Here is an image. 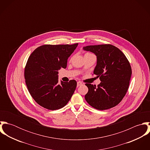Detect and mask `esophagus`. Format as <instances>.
Here are the masks:
<instances>
[{"instance_id": "1", "label": "esophagus", "mask_w": 150, "mask_h": 150, "mask_svg": "<svg viewBox=\"0 0 150 150\" xmlns=\"http://www.w3.org/2000/svg\"><path fill=\"white\" fill-rule=\"evenodd\" d=\"M81 85H83V83H81V81L77 82V86H81Z\"/></svg>"}]
</instances>
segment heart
<instances>
[{"mask_svg":"<svg viewBox=\"0 0 150 150\" xmlns=\"http://www.w3.org/2000/svg\"><path fill=\"white\" fill-rule=\"evenodd\" d=\"M92 54H91V53H89V52H86V54H85V55H92Z\"/></svg>","mask_w":150,"mask_h":150,"instance_id":"heart-1","label":"heart"}]
</instances>
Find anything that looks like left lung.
Segmentation results:
<instances>
[{"label":"left lung","instance_id":"8db88e82","mask_svg":"<svg viewBox=\"0 0 150 150\" xmlns=\"http://www.w3.org/2000/svg\"><path fill=\"white\" fill-rule=\"evenodd\" d=\"M84 50L94 53L97 64L93 74L99 77L100 84L86 83L88 92L85 96L92 107L104 110L116 106L128 90L132 75L130 63L124 54L111 44L88 45Z\"/></svg>","mask_w":150,"mask_h":150}]
</instances>
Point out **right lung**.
<instances>
[{
    "label": "right lung",
    "mask_w": 150,
    "mask_h": 150,
    "mask_svg": "<svg viewBox=\"0 0 150 150\" xmlns=\"http://www.w3.org/2000/svg\"><path fill=\"white\" fill-rule=\"evenodd\" d=\"M78 45L45 44L29 56L24 70L28 91L35 102L50 110L64 107L77 86L74 80L58 84V70L67 66V59Z\"/></svg>",
    "instance_id": "1"
}]
</instances>
